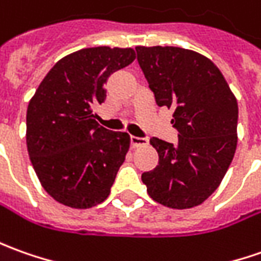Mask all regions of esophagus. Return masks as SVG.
Listing matches in <instances>:
<instances>
[{
	"label": "esophagus",
	"instance_id": "1",
	"mask_svg": "<svg viewBox=\"0 0 261 261\" xmlns=\"http://www.w3.org/2000/svg\"><path fill=\"white\" fill-rule=\"evenodd\" d=\"M130 143L133 147H140V145L148 144V140L144 137H136V136H130Z\"/></svg>",
	"mask_w": 261,
	"mask_h": 261
}]
</instances>
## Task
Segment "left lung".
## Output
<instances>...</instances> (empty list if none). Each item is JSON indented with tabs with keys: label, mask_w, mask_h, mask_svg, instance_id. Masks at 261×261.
<instances>
[{
	"label": "left lung",
	"mask_w": 261,
	"mask_h": 261,
	"mask_svg": "<svg viewBox=\"0 0 261 261\" xmlns=\"http://www.w3.org/2000/svg\"><path fill=\"white\" fill-rule=\"evenodd\" d=\"M140 68L159 107L174 110L178 143L153 137L159 164L141 174L154 201L191 208L208 198L237 145L239 107L223 74L207 57L178 47H136Z\"/></svg>",
	"instance_id": "obj_1"
}]
</instances>
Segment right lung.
<instances>
[{"label": "right lung", "mask_w": 261, "mask_h": 261, "mask_svg": "<svg viewBox=\"0 0 261 261\" xmlns=\"http://www.w3.org/2000/svg\"><path fill=\"white\" fill-rule=\"evenodd\" d=\"M136 58L133 48L93 47L61 58L27 108V148L44 190L58 203L90 208L110 194L130 136L101 127L108 77Z\"/></svg>", "instance_id": "add662e5"}]
</instances>
